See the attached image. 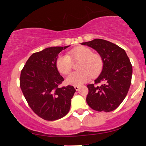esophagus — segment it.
Instances as JSON below:
<instances>
[{
    "mask_svg": "<svg viewBox=\"0 0 146 146\" xmlns=\"http://www.w3.org/2000/svg\"><path fill=\"white\" fill-rule=\"evenodd\" d=\"M74 88L76 90H78L79 88H80V86H74Z\"/></svg>",
    "mask_w": 146,
    "mask_h": 146,
    "instance_id": "1",
    "label": "esophagus"
}]
</instances>
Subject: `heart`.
I'll return each instance as SVG.
<instances>
[{"instance_id": "b5f03b06", "label": "heart", "mask_w": 146, "mask_h": 146, "mask_svg": "<svg viewBox=\"0 0 146 146\" xmlns=\"http://www.w3.org/2000/svg\"><path fill=\"white\" fill-rule=\"evenodd\" d=\"M68 54H62L56 60V68L62 74H68L72 66V61L80 60L78 64L79 70L68 76L66 82L70 85H80L90 79L91 76L96 77L101 72L103 60L101 56L93 53L92 50L86 46H78L70 51Z\"/></svg>"}]
</instances>
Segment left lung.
Instances as JSON below:
<instances>
[{"label": "left lung", "instance_id": "8db88e82", "mask_svg": "<svg viewBox=\"0 0 146 146\" xmlns=\"http://www.w3.org/2000/svg\"><path fill=\"white\" fill-rule=\"evenodd\" d=\"M81 44L96 50L104 64L95 82L87 85V104L98 111L114 110L124 100L131 84L132 66L128 56L124 50L105 40L97 38Z\"/></svg>", "mask_w": 146, "mask_h": 146}]
</instances>
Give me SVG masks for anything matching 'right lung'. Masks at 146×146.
Masks as SVG:
<instances>
[{
    "mask_svg": "<svg viewBox=\"0 0 146 146\" xmlns=\"http://www.w3.org/2000/svg\"><path fill=\"white\" fill-rule=\"evenodd\" d=\"M69 46L50 47L33 54L21 71L24 96L34 112L45 120L61 118L70 108L76 90L70 85L59 87L64 78L56 68L58 54Z\"/></svg>",
    "mask_w": 146,
    "mask_h": 146,
    "instance_id": "add662e5",
    "label": "right lung"
}]
</instances>
